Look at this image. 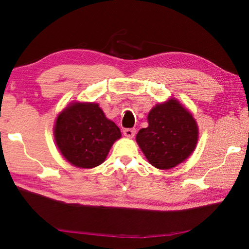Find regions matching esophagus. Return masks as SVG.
<instances>
[{"label":"esophagus","mask_w":249,"mask_h":249,"mask_svg":"<svg viewBox=\"0 0 249 249\" xmlns=\"http://www.w3.org/2000/svg\"><path fill=\"white\" fill-rule=\"evenodd\" d=\"M123 134L127 137V138H134V136L136 134V129L134 128H125L123 130Z\"/></svg>","instance_id":"34e87169"}]
</instances>
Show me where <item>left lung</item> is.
Wrapping results in <instances>:
<instances>
[{"mask_svg": "<svg viewBox=\"0 0 249 249\" xmlns=\"http://www.w3.org/2000/svg\"><path fill=\"white\" fill-rule=\"evenodd\" d=\"M147 122L149 126L139 130L136 141L152 166L168 170L192 155L198 142V125L176 98L152 108Z\"/></svg>", "mask_w": 249, "mask_h": 249, "instance_id": "left-lung-1", "label": "left lung"}]
</instances>
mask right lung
Masks as SVG:
<instances>
[{"label":"right lung","mask_w":249,"mask_h":249,"mask_svg":"<svg viewBox=\"0 0 249 249\" xmlns=\"http://www.w3.org/2000/svg\"><path fill=\"white\" fill-rule=\"evenodd\" d=\"M53 131L62 156L72 166L83 169L103 163L122 136L98 104L80 102L70 104L57 115Z\"/></svg>","instance_id":"add662e5"}]
</instances>
